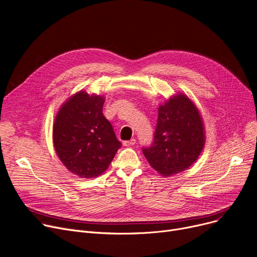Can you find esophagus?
<instances>
[{
	"instance_id": "esophagus-1",
	"label": "esophagus",
	"mask_w": 257,
	"mask_h": 257,
	"mask_svg": "<svg viewBox=\"0 0 257 257\" xmlns=\"http://www.w3.org/2000/svg\"><path fill=\"white\" fill-rule=\"evenodd\" d=\"M136 143V140L135 139H131V140H128V141H123V145L124 146H132V145H134Z\"/></svg>"
}]
</instances>
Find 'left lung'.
Returning a JSON list of instances; mask_svg holds the SVG:
<instances>
[{
    "label": "left lung",
    "instance_id": "left-lung-1",
    "mask_svg": "<svg viewBox=\"0 0 257 257\" xmlns=\"http://www.w3.org/2000/svg\"><path fill=\"white\" fill-rule=\"evenodd\" d=\"M206 141L204 121L198 106L182 92L158 107L154 143L143 154L163 177L184 172L201 155Z\"/></svg>",
    "mask_w": 257,
    "mask_h": 257
}]
</instances>
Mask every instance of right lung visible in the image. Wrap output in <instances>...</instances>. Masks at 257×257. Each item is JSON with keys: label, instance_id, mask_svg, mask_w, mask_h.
Returning <instances> with one entry per match:
<instances>
[{"label": "right lung", "instance_id": "obj_1", "mask_svg": "<svg viewBox=\"0 0 257 257\" xmlns=\"http://www.w3.org/2000/svg\"><path fill=\"white\" fill-rule=\"evenodd\" d=\"M104 96L80 90L59 107L53 123V145L70 173L91 179L102 175L121 148L102 114Z\"/></svg>", "mask_w": 257, "mask_h": 257}]
</instances>
